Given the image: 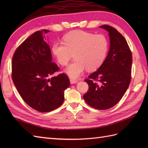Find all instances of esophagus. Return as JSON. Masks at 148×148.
<instances>
[{
    "label": "esophagus",
    "instance_id": "34e87169",
    "mask_svg": "<svg viewBox=\"0 0 148 148\" xmlns=\"http://www.w3.org/2000/svg\"><path fill=\"white\" fill-rule=\"evenodd\" d=\"M70 82L71 84H75L78 82L77 79H70Z\"/></svg>",
    "mask_w": 148,
    "mask_h": 148
}]
</instances>
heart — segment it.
<instances>
[{
	"label": "heart",
	"mask_w": 148,
	"mask_h": 148,
	"mask_svg": "<svg viewBox=\"0 0 148 148\" xmlns=\"http://www.w3.org/2000/svg\"><path fill=\"white\" fill-rule=\"evenodd\" d=\"M108 50V40L102 34H94L83 30L73 31L66 34L64 42L53 44L51 51L56 61L66 65L73 55L75 60L65 72L72 78L79 77L86 69L96 70L103 64Z\"/></svg>",
	"instance_id": "1"
}]
</instances>
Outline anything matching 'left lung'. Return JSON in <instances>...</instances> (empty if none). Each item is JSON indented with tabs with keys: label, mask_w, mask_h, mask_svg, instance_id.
<instances>
[{
	"label": "left lung",
	"mask_w": 148,
	"mask_h": 148,
	"mask_svg": "<svg viewBox=\"0 0 148 148\" xmlns=\"http://www.w3.org/2000/svg\"><path fill=\"white\" fill-rule=\"evenodd\" d=\"M100 27L109 32L110 49L98 70L84 79L89 88L83 98L92 108L106 110L119 102L129 86L132 55L126 39L117 30L108 25Z\"/></svg>",
	"instance_id": "1"
}]
</instances>
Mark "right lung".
I'll use <instances>...</instances> for the list:
<instances>
[{
  "label": "right lung",
  "instance_id": "right-lung-1",
  "mask_svg": "<svg viewBox=\"0 0 148 148\" xmlns=\"http://www.w3.org/2000/svg\"><path fill=\"white\" fill-rule=\"evenodd\" d=\"M37 31L16 49L12 58V79L27 104L41 112L57 109L64 100V91L70 85L65 73L49 78L60 68L51 61L49 46Z\"/></svg>",
  "mask_w": 148,
  "mask_h": 148
}]
</instances>
